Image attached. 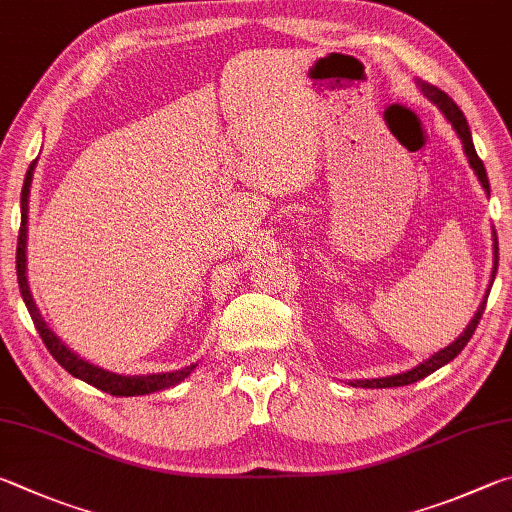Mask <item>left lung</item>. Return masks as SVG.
Instances as JSON below:
<instances>
[{"label": "left lung", "instance_id": "1", "mask_svg": "<svg viewBox=\"0 0 512 512\" xmlns=\"http://www.w3.org/2000/svg\"><path fill=\"white\" fill-rule=\"evenodd\" d=\"M418 87L423 89V94L429 98V101H434L438 107H441V112L447 116V121H450L454 125L456 134H459V139L463 141V150L465 155H468V161L470 166L474 168V173H477L481 186L486 188V193H490V182H488V175H486V168H483V161L479 159L477 150H474V143H472V134H470V128H468V121H465L463 112L459 110V105H456L450 96H447L443 89H438L434 85L425 83V80H418ZM497 263H499V242H497V233H495V267H492V281H495V274H497ZM492 288V285H490ZM486 301H488V294L486 299H483V303L477 310V315H474V319L470 321V326L463 330V335L456 339L454 344H450L447 348H443V351H438L436 355L429 357V360H425L423 364H418L416 369H411L407 373H398V375H391V378H378V380H355L353 387H362V389H387V387H405V384H414L418 380L427 378L429 373H434L436 369H441V366H445L447 362H452L456 355H459L465 344L470 342V337L474 335V330H477L479 321H481V315L483 310H486Z\"/></svg>", "mask_w": 512, "mask_h": 512}]
</instances>
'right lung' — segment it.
I'll return each mask as SVG.
<instances>
[{"instance_id": "right-lung-1", "label": "right lung", "mask_w": 512, "mask_h": 512, "mask_svg": "<svg viewBox=\"0 0 512 512\" xmlns=\"http://www.w3.org/2000/svg\"><path fill=\"white\" fill-rule=\"evenodd\" d=\"M35 161H31L29 170H26V177H24V186H22V197H20V204H22V222H20V236H17V283H20V292H22V299L26 303V308H29V315L33 319L35 328H38V333L42 337L44 346H47V351L53 355V360H56L62 369L69 371L74 378H80L87 384H92V387L101 389L105 393H112V396H146V393H155L161 389H168V387H175L177 382H182L184 378L191 375V371L195 369V364L186 366L182 371H173V373H152V375H116L110 371H103L98 369V366L89 364L85 360H80L78 355H74L69 351V348L60 342V339L51 333L44 324L42 315L35 308L33 297H31V290H29V283H26V218H29V186H31V177H33V168H35Z\"/></svg>"}]
</instances>
